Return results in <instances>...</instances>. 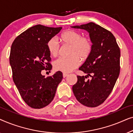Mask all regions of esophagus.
<instances>
[{"label":"esophagus","instance_id":"34e87169","mask_svg":"<svg viewBox=\"0 0 133 133\" xmlns=\"http://www.w3.org/2000/svg\"><path fill=\"white\" fill-rule=\"evenodd\" d=\"M68 76V74H66V73H63V78L66 77V76Z\"/></svg>","mask_w":133,"mask_h":133}]
</instances>
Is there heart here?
Here are the masks:
<instances>
[{
  "label": "heart",
  "mask_w": 133,
  "mask_h": 133,
  "mask_svg": "<svg viewBox=\"0 0 133 133\" xmlns=\"http://www.w3.org/2000/svg\"><path fill=\"white\" fill-rule=\"evenodd\" d=\"M61 41L65 44L70 45L68 57H61L54 62V68L57 71L70 72L80 65V59L86 60L91 55L92 43L90 38L82 36L81 32L74 30H68L61 34ZM47 49L52 57L59 54L60 45L56 37H52L46 44Z\"/></svg>",
  "instance_id": "1"
}]
</instances>
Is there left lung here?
I'll use <instances>...</instances> for the list:
<instances>
[{"label":"left lung","mask_w":133,"mask_h":133,"mask_svg":"<svg viewBox=\"0 0 133 133\" xmlns=\"http://www.w3.org/2000/svg\"><path fill=\"white\" fill-rule=\"evenodd\" d=\"M72 28L87 30L92 43L91 54L79 68L87 75L77 76L72 91L82 105L96 107L107 99L119 77L121 51L113 34L99 25L90 22ZM89 76L91 79H85Z\"/></svg>","instance_id":"left-lung-1"}]
</instances>
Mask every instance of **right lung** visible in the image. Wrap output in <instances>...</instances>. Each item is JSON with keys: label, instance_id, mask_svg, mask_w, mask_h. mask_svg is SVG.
I'll return each mask as SVG.
<instances>
[{"label": "right lung", "instance_id": "1", "mask_svg": "<svg viewBox=\"0 0 133 133\" xmlns=\"http://www.w3.org/2000/svg\"><path fill=\"white\" fill-rule=\"evenodd\" d=\"M61 30L62 27L37 25L21 33L12 43L10 63L12 79L22 98L32 108H42L50 104L62 80L61 71L46 78L41 73L43 70H51L46 44Z\"/></svg>", "mask_w": 133, "mask_h": 133}]
</instances>
